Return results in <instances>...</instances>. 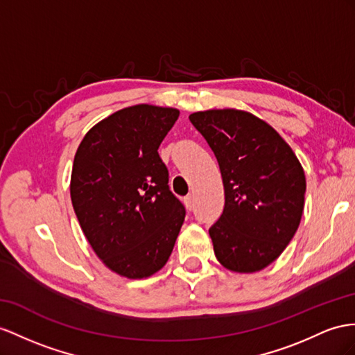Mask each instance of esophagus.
<instances>
[{"mask_svg":"<svg viewBox=\"0 0 355 355\" xmlns=\"http://www.w3.org/2000/svg\"><path fill=\"white\" fill-rule=\"evenodd\" d=\"M184 205H186L187 210H192V208H193V195H187L184 198Z\"/></svg>","mask_w":355,"mask_h":355,"instance_id":"1","label":"esophagus"}]
</instances>
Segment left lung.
Returning a JSON list of instances; mask_svg holds the SVG:
<instances>
[{
  "mask_svg": "<svg viewBox=\"0 0 355 355\" xmlns=\"http://www.w3.org/2000/svg\"><path fill=\"white\" fill-rule=\"evenodd\" d=\"M189 120L210 145L223 180V213L208 231L217 261L234 272L264 270L302 220V163L268 123L250 112L208 109Z\"/></svg>",
  "mask_w": 355,
  "mask_h": 355,
  "instance_id": "8db88e82",
  "label": "left lung"
}]
</instances>
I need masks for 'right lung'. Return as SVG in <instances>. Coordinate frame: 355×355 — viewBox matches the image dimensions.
Listing matches in <instances>:
<instances>
[{
    "instance_id": "add662e5",
    "label": "right lung",
    "mask_w": 355,
    "mask_h": 355,
    "mask_svg": "<svg viewBox=\"0 0 355 355\" xmlns=\"http://www.w3.org/2000/svg\"><path fill=\"white\" fill-rule=\"evenodd\" d=\"M178 115L147 103L120 109L91 127L75 154L70 198L80 228L103 264L127 279L163 268L184 222L157 153Z\"/></svg>"
}]
</instances>
